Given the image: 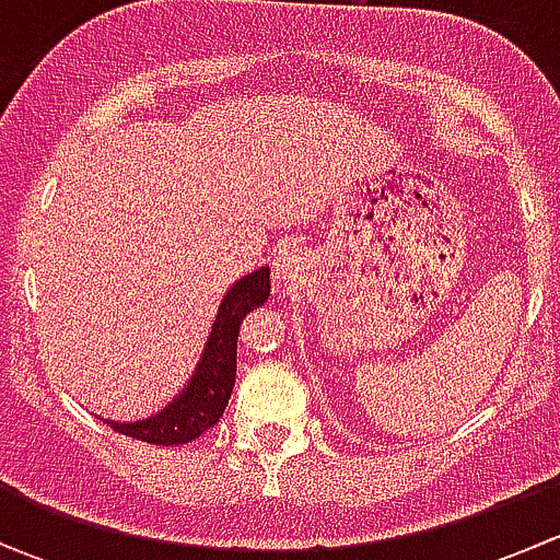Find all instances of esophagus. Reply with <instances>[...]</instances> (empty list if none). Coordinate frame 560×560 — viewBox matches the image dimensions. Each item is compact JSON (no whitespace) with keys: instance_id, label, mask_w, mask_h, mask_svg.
I'll list each match as a JSON object with an SVG mask.
<instances>
[{"instance_id":"34e87169","label":"esophagus","mask_w":560,"mask_h":560,"mask_svg":"<svg viewBox=\"0 0 560 560\" xmlns=\"http://www.w3.org/2000/svg\"><path fill=\"white\" fill-rule=\"evenodd\" d=\"M306 273V252L301 246H284L273 259V281L276 284H290Z\"/></svg>"}]
</instances>
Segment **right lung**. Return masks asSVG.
<instances>
[{
	"label": "right lung",
	"instance_id": "right-lung-1",
	"mask_svg": "<svg viewBox=\"0 0 560 560\" xmlns=\"http://www.w3.org/2000/svg\"><path fill=\"white\" fill-rule=\"evenodd\" d=\"M270 295V270L259 268L254 273L235 281L228 295L219 303L217 319H213L211 336H208L202 358L186 387L149 420L138 422H113L105 420L113 431L132 436L145 444H186L202 436L208 428L219 422L228 409L230 393L235 385V358H238V330L248 312L262 306Z\"/></svg>",
	"mask_w": 560,
	"mask_h": 560
}]
</instances>
